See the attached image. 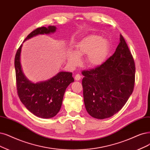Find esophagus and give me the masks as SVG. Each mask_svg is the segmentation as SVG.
Here are the masks:
<instances>
[{"label":"esophagus","instance_id":"34e87169","mask_svg":"<svg viewBox=\"0 0 150 150\" xmlns=\"http://www.w3.org/2000/svg\"><path fill=\"white\" fill-rule=\"evenodd\" d=\"M81 75H80V74H76L75 76V80H76V81H79V80H80V79H81Z\"/></svg>","mask_w":150,"mask_h":150}]
</instances>
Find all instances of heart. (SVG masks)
<instances>
[{
    "label": "heart",
    "instance_id": "heart-1",
    "mask_svg": "<svg viewBox=\"0 0 150 150\" xmlns=\"http://www.w3.org/2000/svg\"><path fill=\"white\" fill-rule=\"evenodd\" d=\"M109 51V42L108 40L98 35H90L76 44L75 53L69 54V62L74 67L78 65L80 62L79 57L86 55V66L90 68L97 67L106 60Z\"/></svg>",
    "mask_w": 150,
    "mask_h": 150
}]
</instances>
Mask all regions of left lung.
<instances>
[{
	"instance_id": "obj_1",
	"label": "left lung",
	"mask_w": 150,
	"mask_h": 150,
	"mask_svg": "<svg viewBox=\"0 0 150 150\" xmlns=\"http://www.w3.org/2000/svg\"><path fill=\"white\" fill-rule=\"evenodd\" d=\"M83 98L88 113L103 119L123 108L135 85V65L129 48L120 35L112 56L97 67L81 72Z\"/></svg>"
}]
</instances>
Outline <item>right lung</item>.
Masks as SVG:
<instances>
[{
	"label": "right lung",
	"instance_id": "obj_1",
	"mask_svg": "<svg viewBox=\"0 0 150 150\" xmlns=\"http://www.w3.org/2000/svg\"><path fill=\"white\" fill-rule=\"evenodd\" d=\"M56 27L38 28L27 36L25 40L38 35L54 33ZM22 44L15 57L16 90L21 102L37 117L49 119L54 117L60 109L66 88L74 81L71 72L61 71L49 80L34 83L28 80L21 70L20 53Z\"/></svg>",
	"mask_w": 150,
	"mask_h": 150
}]
</instances>
